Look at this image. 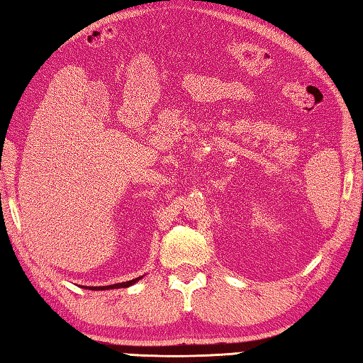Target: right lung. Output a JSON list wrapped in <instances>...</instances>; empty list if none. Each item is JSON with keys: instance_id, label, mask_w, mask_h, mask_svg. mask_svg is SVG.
Instances as JSON below:
<instances>
[{"instance_id": "add662e5", "label": "right lung", "mask_w": 363, "mask_h": 363, "mask_svg": "<svg viewBox=\"0 0 363 363\" xmlns=\"http://www.w3.org/2000/svg\"><path fill=\"white\" fill-rule=\"evenodd\" d=\"M143 276L140 277H135L133 281H126V282H118V284H112V285H103V287H82V289H89V290H112V289H125V287H130V285H134L135 282H138L142 279Z\"/></svg>"}]
</instances>
